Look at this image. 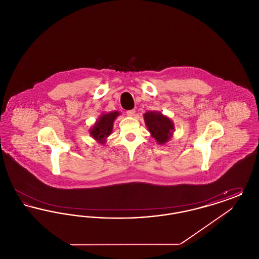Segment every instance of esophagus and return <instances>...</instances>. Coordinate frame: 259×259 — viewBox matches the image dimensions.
Wrapping results in <instances>:
<instances>
[{
	"instance_id": "1",
	"label": "esophagus",
	"mask_w": 259,
	"mask_h": 259,
	"mask_svg": "<svg viewBox=\"0 0 259 259\" xmlns=\"http://www.w3.org/2000/svg\"><path fill=\"white\" fill-rule=\"evenodd\" d=\"M135 110H130V111H126V114L128 115V116H134L135 115Z\"/></svg>"
}]
</instances>
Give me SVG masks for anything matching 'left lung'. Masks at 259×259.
Instances as JSON below:
<instances>
[{
	"instance_id": "obj_1",
	"label": "left lung",
	"mask_w": 259,
	"mask_h": 259,
	"mask_svg": "<svg viewBox=\"0 0 259 259\" xmlns=\"http://www.w3.org/2000/svg\"><path fill=\"white\" fill-rule=\"evenodd\" d=\"M145 121L150 134L158 144H165L171 138L174 131V124L168 117L162 115L160 112H146Z\"/></svg>"
}]
</instances>
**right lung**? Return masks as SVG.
<instances>
[{"mask_svg":"<svg viewBox=\"0 0 259 259\" xmlns=\"http://www.w3.org/2000/svg\"><path fill=\"white\" fill-rule=\"evenodd\" d=\"M118 114H119L118 111H113V112L103 114L99 118L98 121L93 126V128L90 130L91 136L101 144H104L105 139L108 136L111 135L113 121Z\"/></svg>","mask_w":259,"mask_h":259,"instance_id":"add662e5","label":"right lung"}]
</instances>
